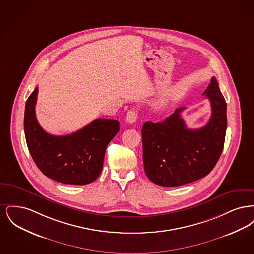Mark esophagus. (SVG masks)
<instances>
[{
    "label": "esophagus",
    "mask_w": 254,
    "mask_h": 254,
    "mask_svg": "<svg viewBox=\"0 0 254 254\" xmlns=\"http://www.w3.org/2000/svg\"><path fill=\"white\" fill-rule=\"evenodd\" d=\"M138 118V114H137V111L135 109H131V110H128L127 113V117H126V120L128 123V124H133L135 123L136 120Z\"/></svg>",
    "instance_id": "obj_1"
}]
</instances>
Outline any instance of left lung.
Returning a JSON list of instances; mask_svg holds the SVG:
<instances>
[{
  "label": "left lung",
  "instance_id": "left-lung-1",
  "mask_svg": "<svg viewBox=\"0 0 254 254\" xmlns=\"http://www.w3.org/2000/svg\"><path fill=\"white\" fill-rule=\"evenodd\" d=\"M211 116L200 128H188L181 117L185 108L160 123L142 127L145 175L161 187H179L206 176L223 151L227 130V104L217 80L212 77L204 92Z\"/></svg>",
  "mask_w": 254,
  "mask_h": 254
}]
</instances>
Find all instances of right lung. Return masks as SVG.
Returning a JSON list of instances; mask_svg holds the SVG:
<instances>
[{
    "mask_svg": "<svg viewBox=\"0 0 254 254\" xmlns=\"http://www.w3.org/2000/svg\"><path fill=\"white\" fill-rule=\"evenodd\" d=\"M38 87L24 109L26 145L38 169L47 177L66 185L83 186L102 172L107 146L120 129L117 120L96 119L76 132L56 136L47 132L35 114Z\"/></svg>",
    "mask_w": 254,
    "mask_h": 254,
    "instance_id": "1",
    "label": "right lung"
}]
</instances>
